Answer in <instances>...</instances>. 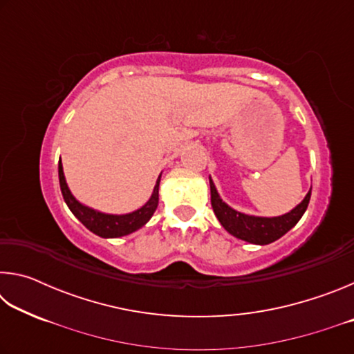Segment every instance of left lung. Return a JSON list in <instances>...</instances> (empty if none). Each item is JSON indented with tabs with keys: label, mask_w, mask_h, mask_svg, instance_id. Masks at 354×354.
<instances>
[{
	"label": "left lung",
	"mask_w": 354,
	"mask_h": 354,
	"mask_svg": "<svg viewBox=\"0 0 354 354\" xmlns=\"http://www.w3.org/2000/svg\"><path fill=\"white\" fill-rule=\"evenodd\" d=\"M209 184H211V205L221 226L234 237L256 245L272 243L283 237L287 231H290L303 217L310 200L309 190L304 200L297 207H293L290 212L279 215V217H254V215L237 212L227 206L220 198L211 178H209Z\"/></svg>",
	"instance_id": "left-lung-1"
}]
</instances>
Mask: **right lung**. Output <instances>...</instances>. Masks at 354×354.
<instances>
[{
  "instance_id": "1",
  "label": "right lung",
  "mask_w": 354,
  "mask_h": 354,
  "mask_svg": "<svg viewBox=\"0 0 354 354\" xmlns=\"http://www.w3.org/2000/svg\"><path fill=\"white\" fill-rule=\"evenodd\" d=\"M59 183H61V192H62L64 200H65V203H67V206L70 207V211L73 212L75 217L80 220L81 223L87 227V230H91L93 234L104 237V239L128 236V234H131V232L137 231L139 227H142L149 218L153 217V214L159 203L160 176L158 178V181H156L151 198H149L140 209H137V211L129 212V214H123V215L103 214V212L95 211V209L81 205V203L77 201L73 195H71L67 181H65L61 160H59Z\"/></svg>"
}]
</instances>
